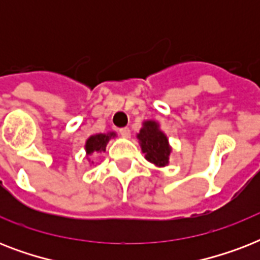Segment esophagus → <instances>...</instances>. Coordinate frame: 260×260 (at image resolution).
Listing matches in <instances>:
<instances>
[{
    "label": "esophagus",
    "mask_w": 260,
    "mask_h": 260,
    "mask_svg": "<svg viewBox=\"0 0 260 260\" xmlns=\"http://www.w3.org/2000/svg\"><path fill=\"white\" fill-rule=\"evenodd\" d=\"M118 132H120V135H121L122 138H125V139H128L131 136V129L129 128H121V129L118 131Z\"/></svg>",
    "instance_id": "34e87169"
}]
</instances>
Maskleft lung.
Segmentation results:
<instances>
[{
  "label": "left lung",
  "instance_id": "obj_1",
  "mask_svg": "<svg viewBox=\"0 0 260 260\" xmlns=\"http://www.w3.org/2000/svg\"><path fill=\"white\" fill-rule=\"evenodd\" d=\"M142 152L146 159L156 167H166L173 152L167 135L160 129L158 121L146 120L142 122V129L136 135Z\"/></svg>",
  "mask_w": 260,
  "mask_h": 260
}]
</instances>
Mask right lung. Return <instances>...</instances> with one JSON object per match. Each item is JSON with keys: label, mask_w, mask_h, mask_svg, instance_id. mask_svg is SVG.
<instances>
[{"label": "right lung", "mask_w": 260, "mask_h": 260, "mask_svg": "<svg viewBox=\"0 0 260 260\" xmlns=\"http://www.w3.org/2000/svg\"><path fill=\"white\" fill-rule=\"evenodd\" d=\"M116 136H117V134L113 132V131H110V132H106V134H95L87 138L86 142H85V151H86L87 160L90 162L89 156H91L93 154L105 152L109 140L110 139H114Z\"/></svg>", "instance_id": "obj_1"}]
</instances>
